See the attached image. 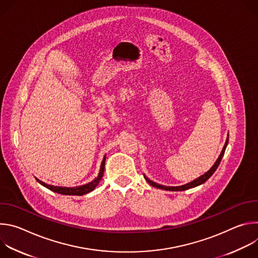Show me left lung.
Masks as SVG:
<instances>
[{
  "label": "left lung",
  "instance_id": "obj_1",
  "mask_svg": "<svg viewBox=\"0 0 258 258\" xmlns=\"http://www.w3.org/2000/svg\"><path fill=\"white\" fill-rule=\"evenodd\" d=\"M228 143H229V136H228V138H227V141H226V144H225V146H224V149H223V151H222V153H220V155H219V157L217 158V160H216V162L214 163V165L206 172V173H204L203 175H201L200 177H198L197 179H195V180H193V181H191V182H189V183H187V185H183V186H179V187H165V186H161V185H157V183H155V182H153V181H151V180H149L148 178L146 177V179H147V181H148L151 186H153V187H155V188H158V189H162V190H166V191H185V190H188V189H190V188H194V187H197V186H199V185H201V183H203V182H205L213 173H214V171L216 170V168L218 167V165H219V163H220V161H222V158H223V156H224V154H225V150H226V148H227V145H228Z\"/></svg>",
  "mask_w": 258,
  "mask_h": 258
}]
</instances>
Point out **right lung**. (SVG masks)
Instances as JSON below:
<instances>
[{
    "label": "right lung",
    "instance_id": "right-lung-1",
    "mask_svg": "<svg viewBox=\"0 0 258 258\" xmlns=\"http://www.w3.org/2000/svg\"><path fill=\"white\" fill-rule=\"evenodd\" d=\"M104 169H105V158L103 159L102 163H101V167H100V172L98 174V176L91 182L87 183L85 186H81V187H77V188H61V187H53V186H49L46 185L45 182L40 181L42 185L46 188H48L49 190L58 193V194H62V195H77V196H82L85 195L87 193H90L91 191H93L97 186L99 181L101 180L103 173H104Z\"/></svg>",
    "mask_w": 258,
    "mask_h": 258
}]
</instances>
